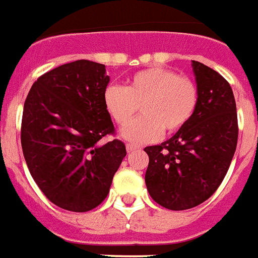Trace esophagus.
I'll return each instance as SVG.
<instances>
[{
	"label": "esophagus",
	"instance_id": "obj_1",
	"mask_svg": "<svg viewBox=\"0 0 258 258\" xmlns=\"http://www.w3.org/2000/svg\"><path fill=\"white\" fill-rule=\"evenodd\" d=\"M125 149H127V152H128V153H131V152H135V150H138L139 146H135V145L127 144V145H125Z\"/></svg>",
	"mask_w": 258,
	"mask_h": 258
}]
</instances>
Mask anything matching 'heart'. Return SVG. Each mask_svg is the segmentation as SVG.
I'll use <instances>...</instances> for the list:
<instances>
[{"mask_svg":"<svg viewBox=\"0 0 258 258\" xmlns=\"http://www.w3.org/2000/svg\"><path fill=\"white\" fill-rule=\"evenodd\" d=\"M197 85L168 68H148L130 78L127 85L108 86L104 91L106 113L117 125L128 123L139 106L144 113L120 131L121 138L133 144L158 139L164 128L177 133L184 128L198 106Z\"/></svg>","mask_w":258,"mask_h":258,"instance_id":"1","label":"heart"}]
</instances>
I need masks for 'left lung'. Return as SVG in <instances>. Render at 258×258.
<instances>
[{
	"label": "left lung",
	"mask_w": 258,
	"mask_h": 258,
	"mask_svg": "<svg viewBox=\"0 0 258 258\" xmlns=\"http://www.w3.org/2000/svg\"><path fill=\"white\" fill-rule=\"evenodd\" d=\"M191 62L200 94L192 119L172 138L145 148L149 194L171 211L197 207L216 191L238 142L236 105L230 83L202 62Z\"/></svg>",
	"instance_id": "1"
}]
</instances>
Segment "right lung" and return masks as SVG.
<instances>
[{"label": "right lung", "mask_w": 258, "mask_h": 258, "mask_svg": "<svg viewBox=\"0 0 258 258\" xmlns=\"http://www.w3.org/2000/svg\"><path fill=\"white\" fill-rule=\"evenodd\" d=\"M110 78L104 64L78 60L38 78L22 120V148L38 187L57 207L87 212L104 201L125 157L104 106Z\"/></svg>", "instance_id": "obj_1"}]
</instances>
